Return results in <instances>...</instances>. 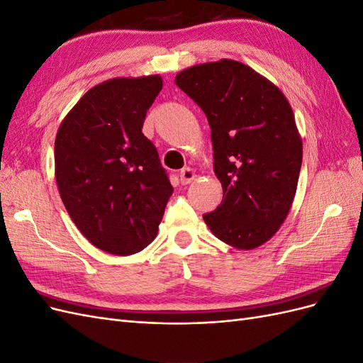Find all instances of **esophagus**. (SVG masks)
I'll return each mask as SVG.
<instances>
[{
    "mask_svg": "<svg viewBox=\"0 0 363 363\" xmlns=\"http://www.w3.org/2000/svg\"><path fill=\"white\" fill-rule=\"evenodd\" d=\"M195 179H196V174H195V171H194L192 168L186 167V168H183V169L180 171V182H182L183 184H189V183H192Z\"/></svg>",
    "mask_w": 363,
    "mask_h": 363,
    "instance_id": "1",
    "label": "esophagus"
}]
</instances>
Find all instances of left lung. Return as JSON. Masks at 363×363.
<instances>
[{
    "mask_svg": "<svg viewBox=\"0 0 363 363\" xmlns=\"http://www.w3.org/2000/svg\"><path fill=\"white\" fill-rule=\"evenodd\" d=\"M175 84L201 107L212 130L223 201L203 215L204 223L227 245L260 247L284 223L298 184L303 142L289 101L272 82L232 59L194 65Z\"/></svg>",
    "mask_w": 363,
    "mask_h": 363,
    "instance_id": "obj_1",
    "label": "left lung"
}]
</instances>
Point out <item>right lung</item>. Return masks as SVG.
I'll return each mask as SVG.
<instances>
[{
    "mask_svg": "<svg viewBox=\"0 0 363 363\" xmlns=\"http://www.w3.org/2000/svg\"><path fill=\"white\" fill-rule=\"evenodd\" d=\"M162 86L160 75L103 82L57 130L62 201L83 236L111 255H135L152 242L174 191L156 147L142 133Z\"/></svg>",
    "mask_w": 363,
    "mask_h": 363,
    "instance_id": "obj_1",
    "label": "right lung"
}]
</instances>
